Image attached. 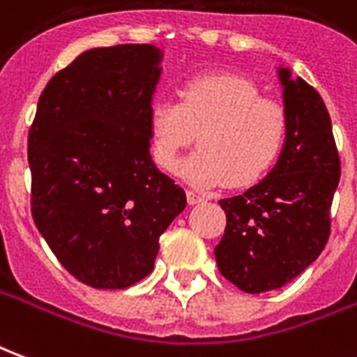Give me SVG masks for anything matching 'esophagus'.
Segmentation results:
<instances>
[{"instance_id":"1","label":"esophagus","mask_w":357,"mask_h":357,"mask_svg":"<svg viewBox=\"0 0 357 357\" xmlns=\"http://www.w3.org/2000/svg\"><path fill=\"white\" fill-rule=\"evenodd\" d=\"M206 199L202 197V195L195 193V191H187V202L189 204H201V202H204Z\"/></svg>"}]
</instances>
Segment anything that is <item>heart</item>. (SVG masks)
I'll list each match as a JSON object with an SVG mask.
<instances>
[{
  "instance_id": "heart-1",
  "label": "heart",
  "mask_w": 357,
  "mask_h": 357,
  "mask_svg": "<svg viewBox=\"0 0 357 357\" xmlns=\"http://www.w3.org/2000/svg\"><path fill=\"white\" fill-rule=\"evenodd\" d=\"M153 156L176 170L181 153L201 149L183 166L193 185H250L262 179L283 151L289 114L281 101L262 97L255 82L229 73L197 74L181 84L178 102H153L149 112Z\"/></svg>"
}]
</instances>
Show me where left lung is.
I'll return each instance as SVG.
<instances>
[{"instance_id":"obj_1","label":"left lung","mask_w":357,"mask_h":357,"mask_svg":"<svg viewBox=\"0 0 357 357\" xmlns=\"http://www.w3.org/2000/svg\"><path fill=\"white\" fill-rule=\"evenodd\" d=\"M287 141L275 168L243 195L222 199L227 224L214 248L220 273L248 294L283 287L314 262L331 235L340 158L317 89L281 70Z\"/></svg>"}]
</instances>
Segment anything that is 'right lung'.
I'll return each instance as SVG.
<instances>
[{"label": "right lung", "mask_w": 357, "mask_h": 357, "mask_svg": "<svg viewBox=\"0 0 357 357\" xmlns=\"http://www.w3.org/2000/svg\"><path fill=\"white\" fill-rule=\"evenodd\" d=\"M158 59L147 43L84 51L47 82L28 132L36 227L93 289L145 279L160 235L187 204L149 153Z\"/></svg>", "instance_id": "1"}]
</instances>
